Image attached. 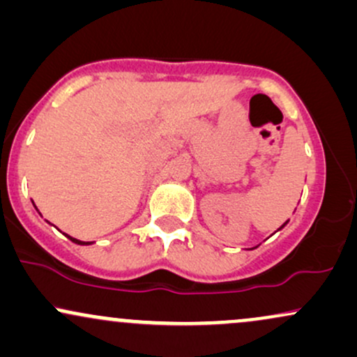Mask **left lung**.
<instances>
[{"label": "left lung", "mask_w": 357, "mask_h": 357, "mask_svg": "<svg viewBox=\"0 0 357 357\" xmlns=\"http://www.w3.org/2000/svg\"><path fill=\"white\" fill-rule=\"evenodd\" d=\"M287 223H289V220H287V221H285V223H284V225H282V227H280V228H278V230H277V231H280V230H282V228H284ZM255 248H257V247H255Z\"/></svg>", "instance_id": "8db88e82"}]
</instances>
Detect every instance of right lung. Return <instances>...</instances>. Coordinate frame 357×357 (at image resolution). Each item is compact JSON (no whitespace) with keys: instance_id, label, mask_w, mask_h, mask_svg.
<instances>
[{"instance_id":"obj_1","label":"right lung","mask_w":357,"mask_h":357,"mask_svg":"<svg viewBox=\"0 0 357 357\" xmlns=\"http://www.w3.org/2000/svg\"><path fill=\"white\" fill-rule=\"evenodd\" d=\"M33 206H35V203H33ZM35 208H36V206H35ZM36 211H38V208H36ZM63 235H65V233H63ZM65 236H67L68 240L73 241V243H77V245H92V243H90V241H80V240L73 238V236H70V235H65Z\"/></svg>"}]
</instances>
